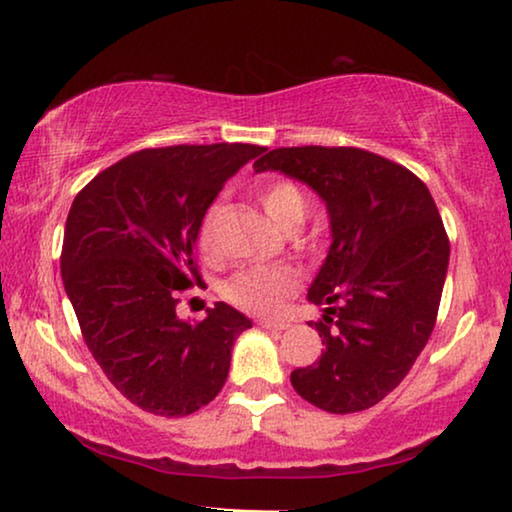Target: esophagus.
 Returning a JSON list of instances; mask_svg holds the SVG:
<instances>
[{
	"mask_svg": "<svg viewBox=\"0 0 512 512\" xmlns=\"http://www.w3.org/2000/svg\"><path fill=\"white\" fill-rule=\"evenodd\" d=\"M258 326L268 328V331H286V328H289L286 321H272V319H261L258 321Z\"/></svg>",
	"mask_w": 512,
	"mask_h": 512,
	"instance_id": "34e87169",
	"label": "esophagus"
}]
</instances>
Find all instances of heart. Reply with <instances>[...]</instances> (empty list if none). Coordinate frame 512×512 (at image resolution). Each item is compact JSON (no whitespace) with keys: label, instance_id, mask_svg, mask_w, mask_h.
<instances>
[{"label":"heart","instance_id":"1","mask_svg":"<svg viewBox=\"0 0 512 512\" xmlns=\"http://www.w3.org/2000/svg\"><path fill=\"white\" fill-rule=\"evenodd\" d=\"M258 200L277 228L296 230L305 219V195L291 181H268L258 191ZM200 247L205 251L212 249V212L207 214L200 228ZM298 282V272L291 265H256V268H244L230 277L228 284L223 286V296L247 312L275 314L286 303V298L296 293Z\"/></svg>","mask_w":512,"mask_h":512}]
</instances>
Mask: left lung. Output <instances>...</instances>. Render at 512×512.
<instances>
[{
    "instance_id": "8db88e82",
    "label": "left lung",
    "mask_w": 512,
    "mask_h": 512,
    "mask_svg": "<svg viewBox=\"0 0 512 512\" xmlns=\"http://www.w3.org/2000/svg\"><path fill=\"white\" fill-rule=\"evenodd\" d=\"M254 170L303 181L331 221V247L307 289L324 305L314 328L326 349L293 370V389L335 415L380 403L422 354L443 296L450 242L429 188L354 146L275 149Z\"/></svg>"
}]
</instances>
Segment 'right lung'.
Masks as SVG:
<instances>
[{
  "label": "right lung",
  "instance_id": "right-lung-1",
  "mask_svg": "<svg viewBox=\"0 0 512 512\" xmlns=\"http://www.w3.org/2000/svg\"><path fill=\"white\" fill-rule=\"evenodd\" d=\"M265 146L144 149L76 195L62 242V284L83 340L109 382L137 408L184 417L214 401L237 335L251 319L226 303L191 324L179 291L202 282L195 244L207 209Z\"/></svg>",
  "mask_w": 512,
  "mask_h": 512
}]
</instances>
